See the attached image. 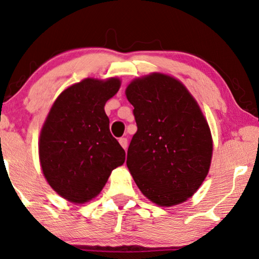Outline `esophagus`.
<instances>
[{
  "mask_svg": "<svg viewBox=\"0 0 259 259\" xmlns=\"http://www.w3.org/2000/svg\"><path fill=\"white\" fill-rule=\"evenodd\" d=\"M118 142H119V144L122 145V148L124 149V150H125L126 148H128V140H126L125 137H121V138H119V140H118Z\"/></svg>",
  "mask_w": 259,
  "mask_h": 259,
  "instance_id": "obj_1",
  "label": "esophagus"
}]
</instances>
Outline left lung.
Here are the masks:
<instances>
[{"mask_svg":"<svg viewBox=\"0 0 259 259\" xmlns=\"http://www.w3.org/2000/svg\"><path fill=\"white\" fill-rule=\"evenodd\" d=\"M137 131L126 166L146 198L159 206L186 201L209 171L213 142L198 103L180 81L153 73L125 91Z\"/></svg>","mask_w":259,"mask_h":259,"instance_id":"8db88e82","label":"left lung"}]
</instances>
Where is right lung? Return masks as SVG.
Segmentation results:
<instances>
[{"mask_svg": "<svg viewBox=\"0 0 259 259\" xmlns=\"http://www.w3.org/2000/svg\"><path fill=\"white\" fill-rule=\"evenodd\" d=\"M121 81L84 79L58 96L39 138L46 180L58 194L83 203L102 191L111 171L124 163L125 151L109 130L105 105Z\"/></svg>", "mask_w": 259, "mask_h": 259, "instance_id": "right-lung-1", "label": "right lung"}]
</instances>
